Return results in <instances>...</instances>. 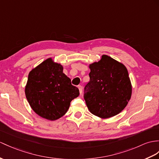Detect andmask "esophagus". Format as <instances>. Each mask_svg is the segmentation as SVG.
I'll list each match as a JSON object with an SVG mask.
<instances>
[{"label":"esophagus","mask_w":159,"mask_h":159,"mask_svg":"<svg viewBox=\"0 0 159 159\" xmlns=\"http://www.w3.org/2000/svg\"><path fill=\"white\" fill-rule=\"evenodd\" d=\"M78 88H79V90H80V94H82V90H83V88H82V86H78Z\"/></svg>","instance_id":"1"}]
</instances>
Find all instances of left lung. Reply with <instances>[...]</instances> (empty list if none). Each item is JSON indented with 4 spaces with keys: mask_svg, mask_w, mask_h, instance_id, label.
Here are the masks:
<instances>
[{
    "mask_svg": "<svg viewBox=\"0 0 159 159\" xmlns=\"http://www.w3.org/2000/svg\"><path fill=\"white\" fill-rule=\"evenodd\" d=\"M90 82L84 99L93 115L102 119L117 115L125 109L132 92L128 71L121 63L106 55L89 65Z\"/></svg>",
    "mask_w": 159,
    "mask_h": 159,
    "instance_id": "left-lung-1",
    "label": "left lung"
}]
</instances>
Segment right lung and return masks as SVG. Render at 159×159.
I'll return each mask as SVG.
<instances>
[{"label": "right lung", "instance_id": "1", "mask_svg": "<svg viewBox=\"0 0 159 159\" xmlns=\"http://www.w3.org/2000/svg\"><path fill=\"white\" fill-rule=\"evenodd\" d=\"M63 67L48 58L29 73L25 88L31 108L41 117L55 121L67 113L72 100L80 94Z\"/></svg>", "mask_w": 159, "mask_h": 159}]
</instances>
